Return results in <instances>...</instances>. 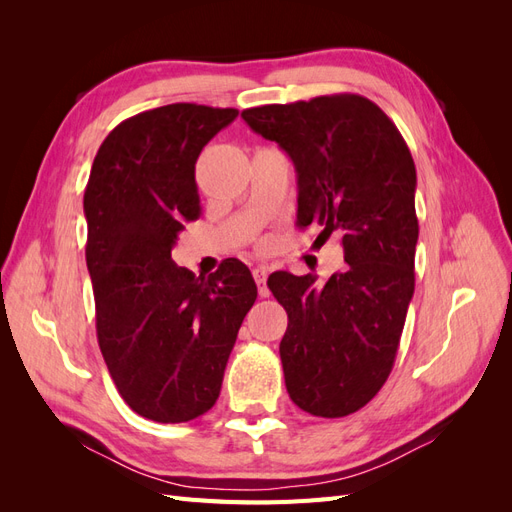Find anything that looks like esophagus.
Segmentation results:
<instances>
[{
	"label": "esophagus",
	"instance_id": "1",
	"mask_svg": "<svg viewBox=\"0 0 512 512\" xmlns=\"http://www.w3.org/2000/svg\"><path fill=\"white\" fill-rule=\"evenodd\" d=\"M252 275H254V282L258 286V294L260 297H269V288H267V269L265 267H256L252 269Z\"/></svg>",
	"mask_w": 512,
	"mask_h": 512
}]
</instances>
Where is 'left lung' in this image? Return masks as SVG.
<instances>
[{"label": "left lung", "mask_w": 512, "mask_h": 512, "mask_svg": "<svg viewBox=\"0 0 512 512\" xmlns=\"http://www.w3.org/2000/svg\"><path fill=\"white\" fill-rule=\"evenodd\" d=\"M254 132L297 170V226L342 237L344 273L269 277L288 314L280 356L301 410L339 418L361 410L389 378L414 294L416 168L395 123L359 94L245 108Z\"/></svg>", "instance_id": "8db88e82"}]
</instances>
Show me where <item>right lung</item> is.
Masks as SVG:
<instances>
[{"mask_svg":"<svg viewBox=\"0 0 512 512\" xmlns=\"http://www.w3.org/2000/svg\"><path fill=\"white\" fill-rule=\"evenodd\" d=\"M237 115L177 102L121 121L85 188L98 344L123 401L156 423H185L213 408L258 294L237 258L209 277L170 258L183 222L200 215V151Z\"/></svg>","mask_w":512,"mask_h":512,"instance_id":"obj_1","label":"right lung"}]
</instances>
